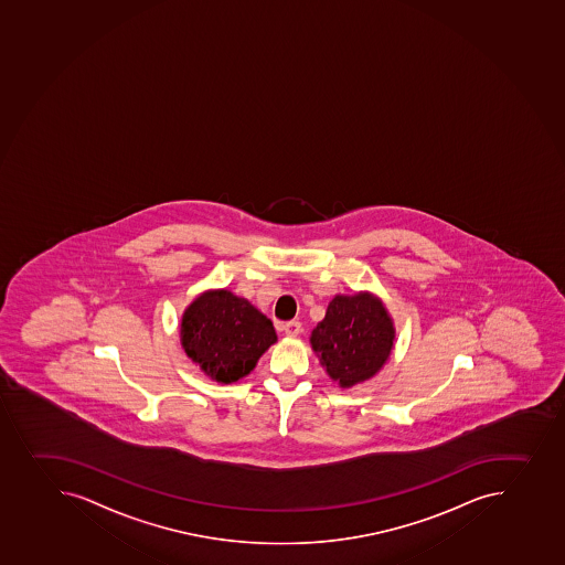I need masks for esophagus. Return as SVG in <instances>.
I'll list each match as a JSON object with an SVG mask.
<instances>
[{"label":"esophagus","instance_id":"esophagus-1","mask_svg":"<svg viewBox=\"0 0 565 565\" xmlns=\"http://www.w3.org/2000/svg\"><path fill=\"white\" fill-rule=\"evenodd\" d=\"M281 329H284V333L287 334V337H296V334L301 333V323L296 322V320H290V322H285Z\"/></svg>","mask_w":565,"mask_h":565}]
</instances>
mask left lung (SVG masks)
<instances>
[{"instance_id":"obj_1","label":"left lung","mask_w":565,"mask_h":565,"mask_svg":"<svg viewBox=\"0 0 565 565\" xmlns=\"http://www.w3.org/2000/svg\"><path fill=\"white\" fill-rule=\"evenodd\" d=\"M393 333L386 309L371 296H334L311 344L329 376L350 387L381 370L392 353Z\"/></svg>"}]
</instances>
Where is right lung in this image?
<instances>
[{
  "label": "right lung",
  "instance_id": "1",
  "mask_svg": "<svg viewBox=\"0 0 565 565\" xmlns=\"http://www.w3.org/2000/svg\"><path fill=\"white\" fill-rule=\"evenodd\" d=\"M186 355L214 381L236 382L276 342L269 318L228 290H212L186 309L181 323Z\"/></svg>",
  "mask_w": 565,
  "mask_h": 565
}]
</instances>
